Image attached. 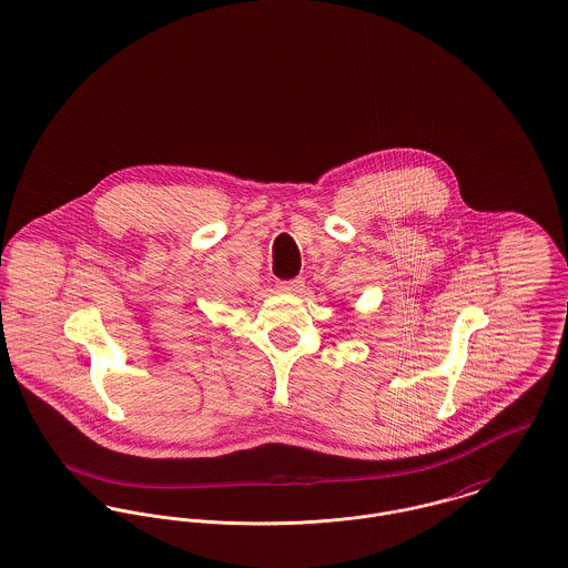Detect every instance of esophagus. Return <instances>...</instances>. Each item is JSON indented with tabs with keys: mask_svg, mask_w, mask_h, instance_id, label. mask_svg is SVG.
Masks as SVG:
<instances>
[{
	"mask_svg": "<svg viewBox=\"0 0 568 568\" xmlns=\"http://www.w3.org/2000/svg\"><path fill=\"white\" fill-rule=\"evenodd\" d=\"M276 287H278V292H283V294H301V292L305 290V281H303V278L281 281Z\"/></svg>",
	"mask_w": 568,
	"mask_h": 568,
	"instance_id": "obj_1",
	"label": "esophagus"
}]
</instances>
